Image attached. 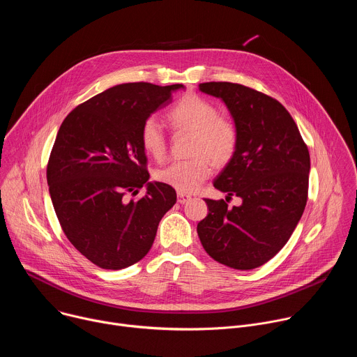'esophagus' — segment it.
Here are the masks:
<instances>
[{
	"mask_svg": "<svg viewBox=\"0 0 357 357\" xmlns=\"http://www.w3.org/2000/svg\"><path fill=\"white\" fill-rule=\"evenodd\" d=\"M192 199V196L190 195H188V193H182V192H178V202L179 203H186V202H189Z\"/></svg>",
	"mask_w": 357,
	"mask_h": 357,
	"instance_id": "esophagus-1",
	"label": "esophagus"
}]
</instances>
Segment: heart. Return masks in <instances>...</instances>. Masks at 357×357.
<instances>
[{"label": "heart", "instance_id": "obj_1", "mask_svg": "<svg viewBox=\"0 0 357 357\" xmlns=\"http://www.w3.org/2000/svg\"><path fill=\"white\" fill-rule=\"evenodd\" d=\"M168 119L175 130L190 131V157L175 161L155 172V178L178 192H196L216 167L227 165L236 155L240 130L237 123L220 114L213 101L199 94H185L172 106ZM141 146L148 155L161 160L167 154V134L155 117L144 120Z\"/></svg>", "mask_w": 357, "mask_h": 357}]
</instances>
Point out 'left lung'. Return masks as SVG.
<instances>
[{"mask_svg": "<svg viewBox=\"0 0 357 357\" xmlns=\"http://www.w3.org/2000/svg\"><path fill=\"white\" fill-rule=\"evenodd\" d=\"M220 97L240 130L234 158L213 182L226 200L205 199L197 234L209 256L236 270L266 264L289 240L308 200L310 151L288 110L268 94L230 82L200 83ZM231 195L242 197L229 208Z\"/></svg>", "mask_w": 357, "mask_h": 357, "instance_id": "left-lung-1", "label": "left lung"}]
</instances>
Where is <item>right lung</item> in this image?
Here are the masks:
<instances>
[{
	"instance_id": "add662e5",
	"label": "right lung",
	"mask_w": 357,
	"mask_h": 357,
	"mask_svg": "<svg viewBox=\"0 0 357 357\" xmlns=\"http://www.w3.org/2000/svg\"><path fill=\"white\" fill-rule=\"evenodd\" d=\"M181 87L114 86L73 109L58 131L46 168L50 199L69 241L100 268L121 270L144 259L175 205L174 188L146 182L139 130ZM142 185V197L128 199Z\"/></svg>"
}]
</instances>
